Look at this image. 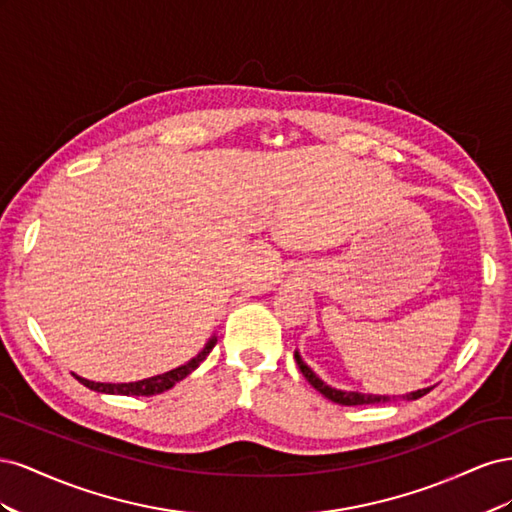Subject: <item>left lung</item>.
I'll list each match as a JSON object with an SVG mask.
<instances>
[{"label": "left lung", "instance_id": "1", "mask_svg": "<svg viewBox=\"0 0 512 512\" xmlns=\"http://www.w3.org/2000/svg\"><path fill=\"white\" fill-rule=\"evenodd\" d=\"M294 359H297V365L301 369V374L305 376V380L314 386L316 391H320L324 397L335 401V404H342V406H376V404H389V401H395L397 397H389V395H365V393H354V391H337V389H331V386L324 384L312 369H309L303 359L299 356V352H294ZM431 389H421V391H414V393H408V395H401L404 399L412 401V399H418L427 395Z\"/></svg>", "mask_w": 512, "mask_h": 512}]
</instances>
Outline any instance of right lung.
<instances>
[{
  "instance_id": "1",
  "label": "right lung",
  "mask_w": 512,
  "mask_h": 512,
  "mask_svg": "<svg viewBox=\"0 0 512 512\" xmlns=\"http://www.w3.org/2000/svg\"><path fill=\"white\" fill-rule=\"evenodd\" d=\"M215 342L218 339L211 337L209 344L203 348V352H198V356H194V359L190 363H185L173 371H166V374L162 376H153V378H147V380H138V382H128V384H106V382H91V380H85L81 376H74L76 380H79L83 386H87V389L91 391H98V393H108V395H128V397H149V395H158V393H164L168 391L170 386H175V382L183 380L185 376H190L192 371L203 363L209 352L213 350Z\"/></svg>"
}]
</instances>
